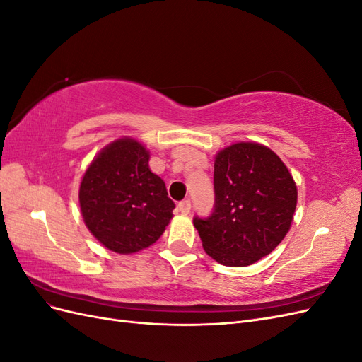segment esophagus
I'll list each match as a JSON object with an SVG mask.
<instances>
[{
    "label": "esophagus",
    "instance_id": "esophagus-1",
    "mask_svg": "<svg viewBox=\"0 0 362 362\" xmlns=\"http://www.w3.org/2000/svg\"><path fill=\"white\" fill-rule=\"evenodd\" d=\"M178 210L181 214H189L190 210H192V202L190 199H184L178 204Z\"/></svg>",
    "mask_w": 362,
    "mask_h": 362
}]
</instances>
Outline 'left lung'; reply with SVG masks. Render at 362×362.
<instances>
[{
	"label": "left lung",
	"instance_id": "8db88e82",
	"mask_svg": "<svg viewBox=\"0 0 362 362\" xmlns=\"http://www.w3.org/2000/svg\"><path fill=\"white\" fill-rule=\"evenodd\" d=\"M296 204L298 189L282 160L264 145L240 141L217 152L214 210L193 225L213 259L246 267L282 242Z\"/></svg>",
	"mask_w": 362,
	"mask_h": 362
}]
</instances>
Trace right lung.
Here are the masks:
<instances>
[{
	"instance_id": "right-lung-1",
	"label": "right lung",
	"mask_w": 362,
	"mask_h": 362,
	"mask_svg": "<svg viewBox=\"0 0 362 362\" xmlns=\"http://www.w3.org/2000/svg\"><path fill=\"white\" fill-rule=\"evenodd\" d=\"M149 151L131 137L117 139L84 172L80 208L92 235L116 254H134L164 233L173 201L149 169Z\"/></svg>"
}]
</instances>
